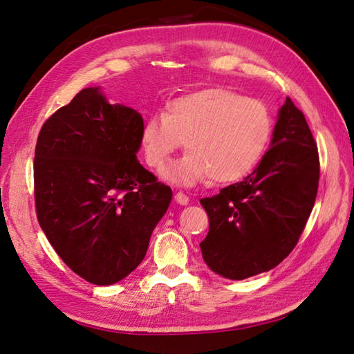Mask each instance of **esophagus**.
Here are the masks:
<instances>
[{
  "mask_svg": "<svg viewBox=\"0 0 354 354\" xmlns=\"http://www.w3.org/2000/svg\"><path fill=\"white\" fill-rule=\"evenodd\" d=\"M175 201H176V204H179V205H189V202H190L189 196H187V194H184V193H181V192L175 194Z\"/></svg>",
  "mask_w": 354,
  "mask_h": 354,
  "instance_id": "34e87169",
  "label": "esophagus"
}]
</instances>
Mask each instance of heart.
<instances>
[{"label":"heart","instance_id":"heart-1","mask_svg":"<svg viewBox=\"0 0 354 354\" xmlns=\"http://www.w3.org/2000/svg\"><path fill=\"white\" fill-rule=\"evenodd\" d=\"M272 120L259 100L228 89H204L171 100L164 115L142 126L141 145L149 167L160 170L181 147L189 153L170 164L164 176L179 185L209 178L236 181L252 169L265 150Z\"/></svg>","mask_w":354,"mask_h":354}]
</instances>
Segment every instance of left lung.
<instances>
[{"instance_id":"8db88e82","label":"left lung","mask_w":354,"mask_h":354,"mask_svg":"<svg viewBox=\"0 0 354 354\" xmlns=\"http://www.w3.org/2000/svg\"><path fill=\"white\" fill-rule=\"evenodd\" d=\"M318 181V147L304 114L288 97L269 150L251 175L201 199L209 221L199 245L207 266L230 280H245L280 265L306 227Z\"/></svg>"}]
</instances>
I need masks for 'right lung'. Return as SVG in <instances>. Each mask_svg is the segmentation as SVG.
Wrapping results in <instances>:
<instances>
[{
  "instance_id": "right-lung-1",
  "label": "right lung",
  "mask_w": 354,
  "mask_h": 354,
  "mask_svg": "<svg viewBox=\"0 0 354 354\" xmlns=\"http://www.w3.org/2000/svg\"><path fill=\"white\" fill-rule=\"evenodd\" d=\"M142 117L85 88L57 109L35 150L36 214L59 257L86 281L115 284L145 259L171 189L137 160Z\"/></svg>"
}]
</instances>
